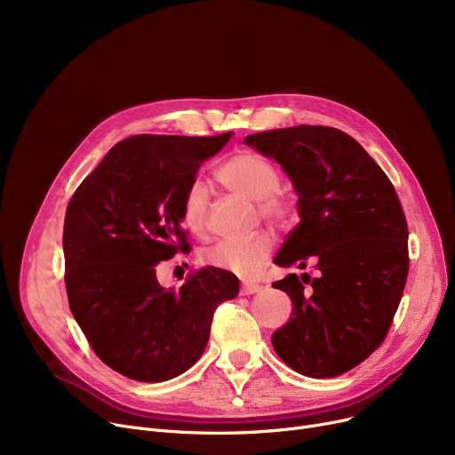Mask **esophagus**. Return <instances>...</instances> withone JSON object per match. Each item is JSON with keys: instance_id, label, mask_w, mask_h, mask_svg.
I'll use <instances>...</instances> for the list:
<instances>
[{"instance_id": "esophagus-1", "label": "esophagus", "mask_w": 455, "mask_h": 455, "mask_svg": "<svg viewBox=\"0 0 455 455\" xmlns=\"http://www.w3.org/2000/svg\"><path fill=\"white\" fill-rule=\"evenodd\" d=\"M258 291H261V285H258V283H243L242 285V295H254Z\"/></svg>"}]
</instances>
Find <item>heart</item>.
<instances>
[{
    "label": "heart",
    "mask_w": 455,
    "mask_h": 455,
    "mask_svg": "<svg viewBox=\"0 0 455 455\" xmlns=\"http://www.w3.org/2000/svg\"><path fill=\"white\" fill-rule=\"evenodd\" d=\"M218 180L235 194L258 201L261 218L278 228L290 227L295 215L291 199L278 189L280 179L276 167L254 153H237L230 156L220 170ZM210 189L204 182L194 180L184 194L182 220L194 234H204L208 228ZM273 237L258 234L249 240H223L208 247L203 259L208 266L234 273L242 278H254L273 252Z\"/></svg>",
    "instance_id": "obj_1"
}]
</instances>
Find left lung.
<instances>
[{
    "label": "left lung",
    "instance_id": "obj_1",
    "mask_svg": "<svg viewBox=\"0 0 455 455\" xmlns=\"http://www.w3.org/2000/svg\"><path fill=\"white\" fill-rule=\"evenodd\" d=\"M245 143L275 158L299 196L300 223L275 264L319 271L317 278L291 273L273 283L293 302L273 347L304 376H339L384 343L408 278V223L395 186L339 129H273Z\"/></svg>",
    "mask_w": 455,
    "mask_h": 455
}]
</instances>
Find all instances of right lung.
I'll list each match as a JSON object with an SVG mask.
<instances>
[{"label": "right lung", "instance_id": "obj_1", "mask_svg": "<svg viewBox=\"0 0 455 455\" xmlns=\"http://www.w3.org/2000/svg\"><path fill=\"white\" fill-rule=\"evenodd\" d=\"M220 136H131L81 182L64 218L69 309L100 360L138 381L172 379L206 348L213 312L235 299V275L203 267L164 290L156 267L189 251L182 201Z\"/></svg>", "mask_w": 455, "mask_h": 455}]
</instances>
